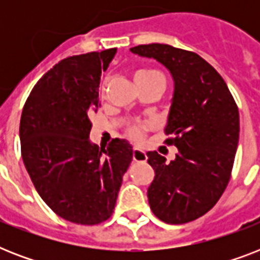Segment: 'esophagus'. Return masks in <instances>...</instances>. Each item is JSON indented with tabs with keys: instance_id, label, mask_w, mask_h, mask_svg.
<instances>
[{
	"instance_id": "obj_1",
	"label": "esophagus",
	"mask_w": 260,
	"mask_h": 260,
	"mask_svg": "<svg viewBox=\"0 0 260 260\" xmlns=\"http://www.w3.org/2000/svg\"><path fill=\"white\" fill-rule=\"evenodd\" d=\"M135 162H146L147 160V154L140 148H134V154H132Z\"/></svg>"
}]
</instances>
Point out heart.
Listing matches in <instances>:
<instances>
[{
    "mask_svg": "<svg viewBox=\"0 0 260 260\" xmlns=\"http://www.w3.org/2000/svg\"><path fill=\"white\" fill-rule=\"evenodd\" d=\"M156 77H162V74L158 70H152V69H143L139 70L135 75V79H150V78H156ZM163 78V77H162ZM143 129L144 125L140 124H132L126 128V134L132 140H140L143 138Z\"/></svg>",
    "mask_w": 260,
    "mask_h": 260,
    "instance_id": "obj_1",
    "label": "heart"
}]
</instances>
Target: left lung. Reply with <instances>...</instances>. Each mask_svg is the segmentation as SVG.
Masks as SVG:
<instances>
[{
	"label": "left lung",
	"instance_id": "8db88e82",
	"mask_svg": "<svg viewBox=\"0 0 260 260\" xmlns=\"http://www.w3.org/2000/svg\"><path fill=\"white\" fill-rule=\"evenodd\" d=\"M134 54L154 58L170 71L174 95L166 125L170 163L147 152L155 178L147 191L152 213L185 224L209 212L224 193L239 142V109L222 77L200 55L169 44H142Z\"/></svg>",
	"mask_w": 260,
	"mask_h": 260
}]
</instances>
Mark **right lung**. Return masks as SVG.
I'll return each instance as SVG.
<instances>
[{
    "mask_svg": "<svg viewBox=\"0 0 260 260\" xmlns=\"http://www.w3.org/2000/svg\"><path fill=\"white\" fill-rule=\"evenodd\" d=\"M116 48L63 59L39 79L20 120L21 156L43 201L67 221L95 225L112 216L132 147L89 139L101 73Z\"/></svg>",
    "mask_w": 260,
    "mask_h": 260,
    "instance_id": "obj_1",
    "label": "right lung"
}]
</instances>
